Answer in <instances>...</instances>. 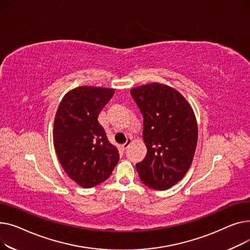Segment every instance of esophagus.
I'll list each match as a JSON object with an SVG mask.
<instances>
[{
  "mask_svg": "<svg viewBox=\"0 0 250 250\" xmlns=\"http://www.w3.org/2000/svg\"><path fill=\"white\" fill-rule=\"evenodd\" d=\"M131 143H132V138H127V141L122 145V148L123 149H127Z\"/></svg>",
  "mask_w": 250,
  "mask_h": 250,
  "instance_id": "34e87169",
  "label": "esophagus"
}]
</instances>
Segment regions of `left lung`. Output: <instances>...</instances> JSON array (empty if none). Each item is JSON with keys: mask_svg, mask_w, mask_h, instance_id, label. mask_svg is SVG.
Listing matches in <instances>:
<instances>
[{"mask_svg": "<svg viewBox=\"0 0 250 250\" xmlns=\"http://www.w3.org/2000/svg\"><path fill=\"white\" fill-rule=\"evenodd\" d=\"M130 93L143 115L142 137L147 153L136 169L141 182L165 190L178 184L193 163L198 142L196 115L174 87L150 83Z\"/></svg>", "mask_w": 250, "mask_h": 250, "instance_id": "obj_1", "label": "left lung"}]
</instances>
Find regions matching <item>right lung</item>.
I'll use <instances>...</instances> for the list:
<instances>
[{"label":"right lung","instance_id":"right-lung-1","mask_svg":"<svg viewBox=\"0 0 250 250\" xmlns=\"http://www.w3.org/2000/svg\"><path fill=\"white\" fill-rule=\"evenodd\" d=\"M114 89L82 85L67 92L57 108L53 123V144L58 160L68 177L83 188L105 182L119 161L98 121Z\"/></svg>","mask_w":250,"mask_h":250}]
</instances>
